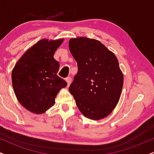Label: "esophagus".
Returning a JSON list of instances; mask_svg holds the SVG:
<instances>
[{
	"instance_id": "1",
	"label": "esophagus",
	"mask_w": 154,
	"mask_h": 154,
	"mask_svg": "<svg viewBox=\"0 0 154 154\" xmlns=\"http://www.w3.org/2000/svg\"><path fill=\"white\" fill-rule=\"evenodd\" d=\"M65 80H66V82H67V85H68V86H69V85H70L71 82H72V78H71V77H67Z\"/></svg>"
}]
</instances>
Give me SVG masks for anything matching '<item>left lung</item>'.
Returning <instances> with one entry per match:
<instances>
[{
    "label": "left lung",
    "instance_id": "obj_1",
    "mask_svg": "<svg viewBox=\"0 0 154 154\" xmlns=\"http://www.w3.org/2000/svg\"><path fill=\"white\" fill-rule=\"evenodd\" d=\"M69 49L78 72L69 87L85 117L100 120L110 114L119 100L124 76L115 54L95 39L72 38Z\"/></svg>",
    "mask_w": 154,
    "mask_h": 154
}]
</instances>
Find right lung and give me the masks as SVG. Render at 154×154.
Listing matches in <instances>:
<instances>
[{"label": "right lung", "mask_w": 154, "mask_h": 154, "mask_svg": "<svg viewBox=\"0 0 154 154\" xmlns=\"http://www.w3.org/2000/svg\"><path fill=\"white\" fill-rule=\"evenodd\" d=\"M63 40H40L23 54L13 69L15 96L23 107L31 112H45L54 104L60 89L67 85L57 76L60 63L54 58Z\"/></svg>", "instance_id": "obj_1"}]
</instances>
